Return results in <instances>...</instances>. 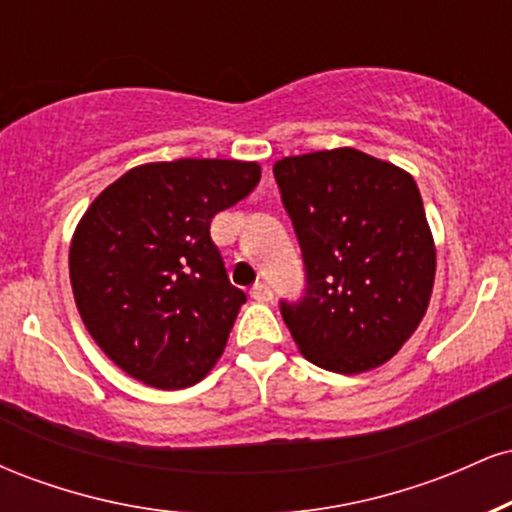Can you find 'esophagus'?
I'll use <instances>...</instances> for the list:
<instances>
[{
  "label": "esophagus",
  "mask_w": 512,
  "mask_h": 512,
  "mask_svg": "<svg viewBox=\"0 0 512 512\" xmlns=\"http://www.w3.org/2000/svg\"><path fill=\"white\" fill-rule=\"evenodd\" d=\"M250 296L255 298V301H260V303H267V301H272V298H274V291H272V286L267 284V281H257V284L252 286Z\"/></svg>",
  "instance_id": "34e87169"
}]
</instances>
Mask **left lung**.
<instances>
[{"label": "left lung", "mask_w": 512, "mask_h": 512, "mask_svg": "<svg viewBox=\"0 0 512 512\" xmlns=\"http://www.w3.org/2000/svg\"><path fill=\"white\" fill-rule=\"evenodd\" d=\"M305 289L279 310L301 354L332 373L383 366L424 320L436 248L414 178L356 149L274 163Z\"/></svg>", "instance_id": "left-lung-1"}]
</instances>
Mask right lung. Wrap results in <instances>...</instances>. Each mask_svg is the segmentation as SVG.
<instances>
[{
	"label": "right lung",
	"mask_w": 512,
	"mask_h": 512,
	"mask_svg": "<svg viewBox=\"0 0 512 512\" xmlns=\"http://www.w3.org/2000/svg\"><path fill=\"white\" fill-rule=\"evenodd\" d=\"M257 182V163H146L88 207L69 248L74 301L105 356L132 378L180 390L221 356L248 296L228 281L209 228Z\"/></svg>",
	"instance_id": "1"
}]
</instances>
